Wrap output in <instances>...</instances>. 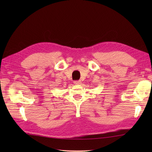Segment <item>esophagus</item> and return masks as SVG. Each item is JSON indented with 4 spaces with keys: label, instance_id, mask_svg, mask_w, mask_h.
Segmentation results:
<instances>
[{
    "label": "esophagus",
    "instance_id": "obj_1",
    "mask_svg": "<svg viewBox=\"0 0 152 152\" xmlns=\"http://www.w3.org/2000/svg\"><path fill=\"white\" fill-rule=\"evenodd\" d=\"M73 83H74L75 85H79L81 84V80H75L73 82Z\"/></svg>",
    "mask_w": 152,
    "mask_h": 152
}]
</instances>
